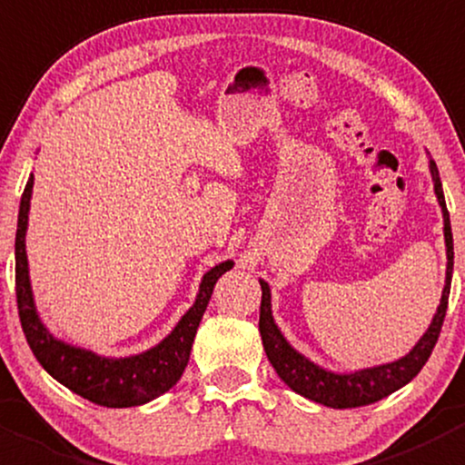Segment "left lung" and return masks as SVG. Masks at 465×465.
<instances>
[{
	"mask_svg": "<svg viewBox=\"0 0 465 465\" xmlns=\"http://www.w3.org/2000/svg\"><path fill=\"white\" fill-rule=\"evenodd\" d=\"M430 171H432L434 191L439 198L440 209H443V232H445V247H448V272H445V288L443 297H440V306L436 311L432 323H430L428 332L419 340V344L405 355V358L396 360L391 364H382V367L364 369V371L349 373V376H337V373L323 371V369L312 364L303 355H299L292 346L285 341L272 320L270 311V288L265 281H261V320L259 331L262 346L270 364L279 378L288 384L292 391L302 393L303 398L320 402V405L332 407V410H349V407H362L371 405V402L382 401L384 396L393 393L396 389L405 387L411 378L419 376L420 369L425 367L428 358L432 355L436 340L440 335V326H443L445 311H448V297H450V281H452V265H454V245H452V229H450V213L445 206L443 186H440L439 168H436L434 159H430Z\"/></svg>",
	"mask_w": 465,
	"mask_h": 465,
	"instance_id": "obj_1",
	"label": "left lung"
}]
</instances>
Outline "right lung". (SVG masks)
Instances as JSON below:
<instances>
[{"instance_id":"1","label":"right lung","mask_w":465,"mask_h":465,"mask_svg":"<svg viewBox=\"0 0 465 465\" xmlns=\"http://www.w3.org/2000/svg\"><path fill=\"white\" fill-rule=\"evenodd\" d=\"M33 175L29 177L22 193L20 215H17L15 233V294L17 312H20L22 331L29 341L33 355L37 362L46 369L58 382L72 389L78 396L87 398L103 407H134L153 401V398L166 393L177 382L189 362L191 346H193L195 332L209 306L211 292L220 276L232 270L233 262L224 261L204 274L200 294L193 308L182 317L175 331L157 344L154 349L145 351L142 355L124 360L98 358L92 351L76 349V346L63 344L54 340L33 306V294L29 283V262H26L25 233L29 224V204H31Z\"/></svg>"}]
</instances>
